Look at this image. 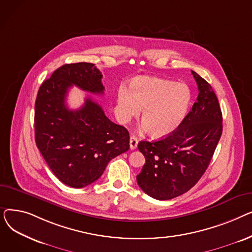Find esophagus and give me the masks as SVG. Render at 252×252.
Masks as SVG:
<instances>
[{
	"instance_id": "1",
	"label": "esophagus",
	"mask_w": 252,
	"mask_h": 252,
	"mask_svg": "<svg viewBox=\"0 0 252 252\" xmlns=\"http://www.w3.org/2000/svg\"><path fill=\"white\" fill-rule=\"evenodd\" d=\"M138 146V139L136 136H130L129 138V147L131 150L136 149Z\"/></svg>"
}]
</instances>
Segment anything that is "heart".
I'll use <instances>...</instances> for the list:
<instances>
[{"instance_id": "heart-1", "label": "heart", "mask_w": 252, "mask_h": 252, "mask_svg": "<svg viewBox=\"0 0 252 252\" xmlns=\"http://www.w3.org/2000/svg\"><path fill=\"white\" fill-rule=\"evenodd\" d=\"M190 102L191 91L186 84L158 77H136L129 83V91L125 87L117 91L122 117L128 121L143 108V127L153 138L174 133L186 116Z\"/></svg>"}]
</instances>
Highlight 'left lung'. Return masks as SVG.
Instances as JSON below:
<instances>
[{"label": "left lung", "instance_id": "8db88e82", "mask_svg": "<svg viewBox=\"0 0 252 252\" xmlns=\"http://www.w3.org/2000/svg\"><path fill=\"white\" fill-rule=\"evenodd\" d=\"M198 86L197 101L179 127L159 141H141L146 163L137 176L139 187L157 200L173 199L200 180L222 131V116L211 86L191 70Z\"/></svg>", "mask_w": 252, "mask_h": 252}]
</instances>
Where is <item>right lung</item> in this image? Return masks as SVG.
<instances>
[{"mask_svg":"<svg viewBox=\"0 0 252 252\" xmlns=\"http://www.w3.org/2000/svg\"><path fill=\"white\" fill-rule=\"evenodd\" d=\"M102 73L95 64H65L39 87L34 105V138L50 169L63 184L83 188L97 181L112 158L129 149L127 129L112 123L88 97L81 108L65 103L76 86L103 94Z\"/></svg>","mask_w":252,"mask_h":252,"instance_id":"1","label":"right lung"}]
</instances>
